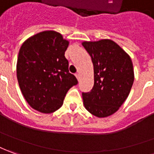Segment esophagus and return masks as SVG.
<instances>
[{"label": "esophagus", "mask_w": 154, "mask_h": 154, "mask_svg": "<svg viewBox=\"0 0 154 154\" xmlns=\"http://www.w3.org/2000/svg\"><path fill=\"white\" fill-rule=\"evenodd\" d=\"M76 77H77V80L79 81V80H80V74H79V73H77V74H76Z\"/></svg>", "instance_id": "esophagus-1"}]
</instances>
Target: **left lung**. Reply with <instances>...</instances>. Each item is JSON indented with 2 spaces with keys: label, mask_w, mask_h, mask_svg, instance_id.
<instances>
[{
  "label": "left lung",
  "mask_w": 154,
  "mask_h": 154,
  "mask_svg": "<svg viewBox=\"0 0 154 154\" xmlns=\"http://www.w3.org/2000/svg\"><path fill=\"white\" fill-rule=\"evenodd\" d=\"M94 64V84L82 93L86 109L99 118L109 116L120 109L134 82L133 64L130 55L111 39L83 41Z\"/></svg>",
  "instance_id": "8db88e82"
}]
</instances>
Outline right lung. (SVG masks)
I'll list each match as a JSON object with an SVG mask.
<instances>
[{
  "label": "right lung",
  "instance_id": "obj_1",
  "mask_svg": "<svg viewBox=\"0 0 154 154\" xmlns=\"http://www.w3.org/2000/svg\"><path fill=\"white\" fill-rule=\"evenodd\" d=\"M68 45L60 33L47 30L29 37L20 48L17 81L26 101L37 111L55 112L63 104L67 91L77 84L65 57Z\"/></svg>",
  "mask_w": 154,
  "mask_h": 154
}]
</instances>
